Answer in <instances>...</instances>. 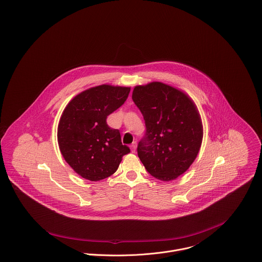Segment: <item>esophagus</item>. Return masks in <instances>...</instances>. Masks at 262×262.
I'll return each instance as SVG.
<instances>
[{"label":"esophagus","mask_w":262,"mask_h":262,"mask_svg":"<svg viewBox=\"0 0 262 262\" xmlns=\"http://www.w3.org/2000/svg\"><path fill=\"white\" fill-rule=\"evenodd\" d=\"M130 149H132V152L133 153H136V149H137V143L134 142L132 145H130Z\"/></svg>","instance_id":"esophagus-1"}]
</instances>
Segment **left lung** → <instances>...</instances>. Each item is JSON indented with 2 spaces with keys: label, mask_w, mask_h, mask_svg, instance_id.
Listing matches in <instances>:
<instances>
[{
  "label": "left lung",
  "mask_w": 262,
  "mask_h": 262,
  "mask_svg": "<svg viewBox=\"0 0 262 262\" xmlns=\"http://www.w3.org/2000/svg\"><path fill=\"white\" fill-rule=\"evenodd\" d=\"M133 100L146 125L138 156L152 177L163 182L177 179L194 162L202 143L195 104L183 92L157 81L136 86Z\"/></svg>",
  "instance_id": "1"
}]
</instances>
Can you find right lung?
<instances>
[{
	"mask_svg": "<svg viewBox=\"0 0 262 262\" xmlns=\"http://www.w3.org/2000/svg\"><path fill=\"white\" fill-rule=\"evenodd\" d=\"M130 89L102 84L73 98L58 125V144L66 162L81 178L92 182L112 176L123 155L130 152L121 143L118 129L107 116L126 101Z\"/></svg>",
	"mask_w": 262,
	"mask_h": 262,
	"instance_id": "right-lung-1",
	"label": "right lung"
}]
</instances>
